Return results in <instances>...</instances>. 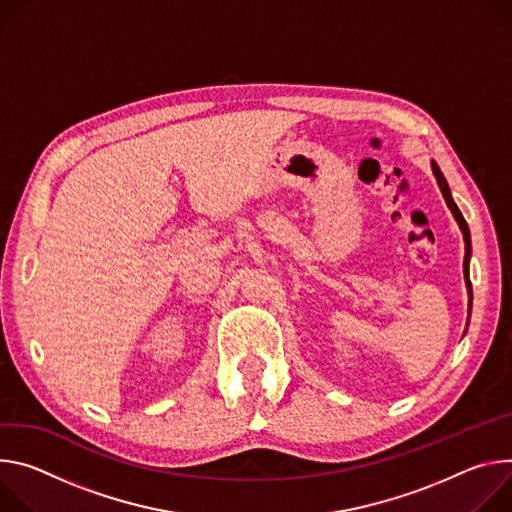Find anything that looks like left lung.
I'll list each match as a JSON object with an SVG mask.
<instances>
[{"mask_svg": "<svg viewBox=\"0 0 512 512\" xmlns=\"http://www.w3.org/2000/svg\"><path fill=\"white\" fill-rule=\"evenodd\" d=\"M431 170H433L435 181H437V185H439V191H441V195H443V199H445V203H447L449 211L453 213V217H456V221H458V225H460V230H462V234H464V242H466V256H464V280H466V289H468V297H470V299H468V323H470V313H472V282H470L472 240H470V227H468V223H466V219H464L462 211L458 209L456 201H453L451 191H449V185H447V181H445V177H443V173L439 170V166H437V162H435V160H431ZM466 329H468V325H466ZM464 335H466V331H464Z\"/></svg>", "mask_w": 512, "mask_h": 512, "instance_id": "left-lung-1", "label": "left lung"}]
</instances>
